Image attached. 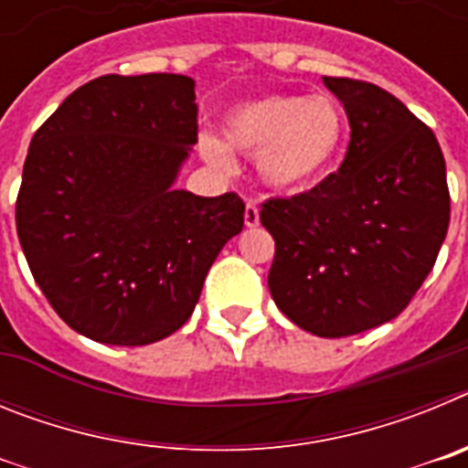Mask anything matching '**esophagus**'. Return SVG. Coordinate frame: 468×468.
Here are the masks:
<instances>
[{
    "label": "esophagus",
    "mask_w": 468,
    "mask_h": 468,
    "mask_svg": "<svg viewBox=\"0 0 468 468\" xmlns=\"http://www.w3.org/2000/svg\"><path fill=\"white\" fill-rule=\"evenodd\" d=\"M243 220H246V227H258L260 225V208L255 201H248L246 213H243Z\"/></svg>",
    "instance_id": "34e87169"
}]
</instances>
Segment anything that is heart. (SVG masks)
<instances>
[{
    "label": "heart",
    "instance_id": "1",
    "mask_svg": "<svg viewBox=\"0 0 468 468\" xmlns=\"http://www.w3.org/2000/svg\"><path fill=\"white\" fill-rule=\"evenodd\" d=\"M222 138L231 150L258 154L264 183L295 189L333 166L345 138V119L340 105L325 93L264 95L227 112ZM198 147L213 166L229 168L231 156L220 140L201 135Z\"/></svg>",
    "mask_w": 468,
    "mask_h": 468
}]
</instances>
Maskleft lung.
<instances>
[{"label":"left lung","instance_id":"obj_1","mask_svg":"<svg viewBox=\"0 0 468 468\" xmlns=\"http://www.w3.org/2000/svg\"><path fill=\"white\" fill-rule=\"evenodd\" d=\"M324 81L349 119L345 159L309 192L264 201L260 222L276 243V307L307 333L346 337L410 304L448 234L450 192L436 135L399 98Z\"/></svg>","mask_w":468,"mask_h":468}]
</instances>
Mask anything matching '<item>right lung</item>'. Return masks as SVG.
Here are the masks:
<instances>
[{"label":"right lung","mask_w":468,"mask_h":468,"mask_svg":"<svg viewBox=\"0 0 468 468\" xmlns=\"http://www.w3.org/2000/svg\"><path fill=\"white\" fill-rule=\"evenodd\" d=\"M194 80L105 74L37 128L16 229L37 285L77 333L143 346L187 324L210 264L243 229L234 192L173 189L197 144Z\"/></svg>","instance_id":"right-lung-1"}]
</instances>
